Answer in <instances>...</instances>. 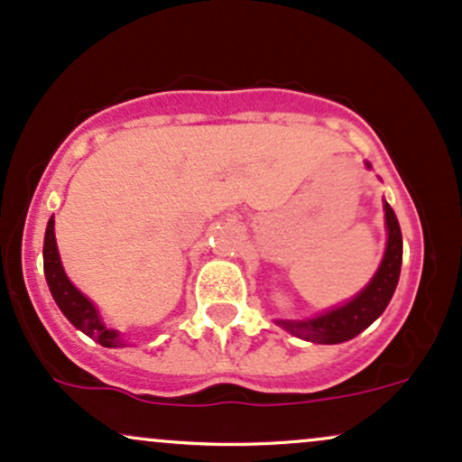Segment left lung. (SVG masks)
<instances>
[{"mask_svg": "<svg viewBox=\"0 0 462 462\" xmlns=\"http://www.w3.org/2000/svg\"><path fill=\"white\" fill-rule=\"evenodd\" d=\"M386 226H388V245L384 259L380 263V271L371 279V283L349 303L329 312L316 316L308 320H277L283 329L299 338L310 340L319 345H336L354 338L362 329H366L373 320L386 310L388 300L395 292L402 271V229L395 211L391 205L384 203Z\"/></svg>", "mask_w": 462, "mask_h": 462, "instance_id": "8db88e82", "label": "left lung"}]
</instances>
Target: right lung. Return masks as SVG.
<instances>
[{"label":"right lung","mask_w":462,"mask_h":462,"mask_svg":"<svg viewBox=\"0 0 462 462\" xmlns=\"http://www.w3.org/2000/svg\"><path fill=\"white\" fill-rule=\"evenodd\" d=\"M43 271L45 279H48V286L51 297H54L56 305L60 308V312L67 316L74 328L85 331L89 338L100 343L102 346H124L122 338L116 329H108L102 325L100 316H97L96 308L91 305V300L82 292L71 286V282L67 279V274L60 266L59 248H56V237H54V216L50 217L48 229H45V242H43Z\"/></svg>","instance_id":"1"}]
</instances>
